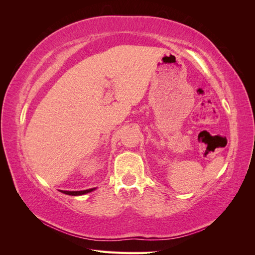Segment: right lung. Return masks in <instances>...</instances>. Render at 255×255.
<instances>
[{
	"label": "right lung",
	"mask_w": 255,
	"mask_h": 255,
	"mask_svg": "<svg viewBox=\"0 0 255 255\" xmlns=\"http://www.w3.org/2000/svg\"><path fill=\"white\" fill-rule=\"evenodd\" d=\"M92 190H95V188H90V189H86V190H81V191H67V190H61V192H64V194H66V195H70V196H81V195L88 194V192H91Z\"/></svg>",
	"instance_id": "obj_1"
}]
</instances>
